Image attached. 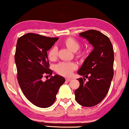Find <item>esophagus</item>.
Here are the masks:
<instances>
[{
	"mask_svg": "<svg viewBox=\"0 0 129 129\" xmlns=\"http://www.w3.org/2000/svg\"><path fill=\"white\" fill-rule=\"evenodd\" d=\"M71 80H72V79H70V78H66V81H67V82L70 81Z\"/></svg>",
	"mask_w": 129,
	"mask_h": 129,
	"instance_id": "esophagus-1",
	"label": "esophagus"
}]
</instances>
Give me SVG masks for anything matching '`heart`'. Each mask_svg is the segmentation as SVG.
<instances>
[{"instance_id":"1","label":"heart","mask_w":129,"mask_h":129,"mask_svg":"<svg viewBox=\"0 0 129 129\" xmlns=\"http://www.w3.org/2000/svg\"><path fill=\"white\" fill-rule=\"evenodd\" d=\"M64 44L69 49L75 53L76 57L78 58H83L84 56V52L80 50V44L76 40L73 38L69 37L64 41ZM58 53L57 48L53 46L49 51L48 56L49 59L54 60L57 57ZM77 66L74 62H60L55 65L54 70L58 74L64 76H69L72 75L73 72L75 70Z\"/></svg>"}]
</instances>
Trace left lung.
<instances>
[{
    "label": "left lung",
    "instance_id": "obj_1",
    "mask_svg": "<svg viewBox=\"0 0 129 129\" xmlns=\"http://www.w3.org/2000/svg\"><path fill=\"white\" fill-rule=\"evenodd\" d=\"M80 35L94 47L78 73L85 78L78 79L80 87L75 91L76 101L83 107H94L108 94L114 75V51L109 38L98 30H86Z\"/></svg>",
    "mask_w": 129,
    "mask_h": 129
}]
</instances>
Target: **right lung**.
I'll return each instance as SVG.
<instances>
[{"instance_id": "add662e5", "label": "right lung", "mask_w": 129, "mask_h": 129, "mask_svg": "<svg viewBox=\"0 0 129 129\" xmlns=\"http://www.w3.org/2000/svg\"><path fill=\"white\" fill-rule=\"evenodd\" d=\"M58 39L28 33L17 41L15 60L18 83L25 97L40 108H48L54 104L59 87L66 81L57 75L45 81L42 80L44 76L52 75L47 51Z\"/></svg>"}]
</instances>
